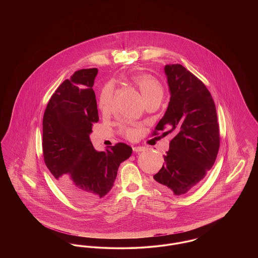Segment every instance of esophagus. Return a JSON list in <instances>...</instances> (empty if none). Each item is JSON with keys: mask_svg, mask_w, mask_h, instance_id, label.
Masks as SVG:
<instances>
[{"mask_svg": "<svg viewBox=\"0 0 258 258\" xmlns=\"http://www.w3.org/2000/svg\"><path fill=\"white\" fill-rule=\"evenodd\" d=\"M134 149V152L135 153H140V152H143L145 150V147H141V146H135L133 148Z\"/></svg>", "mask_w": 258, "mask_h": 258, "instance_id": "esophagus-1", "label": "esophagus"}]
</instances>
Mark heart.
I'll return each instance as SVG.
<instances>
[{
	"label": "heart",
	"mask_w": 258,
	"mask_h": 258,
	"mask_svg": "<svg viewBox=\"0 0 258 258\" xmlns=\"http://www.w3.org/2000/svg\"><path fill=\"white\" fill-rule=\"evenodd\" d=\"M133 80H134L135 85L138 87V89L140 90L145 101L150 98H155V97L162 98V95H163L162 86L160 82L152 75H149V74L136 75L134 77ZM113 92H114V87L112 83H108L102 88L100 96H99L100 108L105 109L110 106L112 99H113ZM124 134L127 136H133L135 133L132 130H125Z\"/></svg>",
	"instance_id": "obj_1"
}]
</instances>
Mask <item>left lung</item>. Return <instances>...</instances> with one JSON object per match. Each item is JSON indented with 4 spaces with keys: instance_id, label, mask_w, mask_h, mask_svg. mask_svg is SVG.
<instances>
[{
    "instance_id": "left-lung-1",
    "label": "left lung",
    "mask_w": 258,
    "mask_h": 258,
    "mask_svg": "<svg viewBox=\"0 0 258 258\" xmlns=\"http://www.w3.org/2000/svg\"><path fill=\"white\" fill-rule=\"evenodd\" d=\"M164 74L170 100L155 128L173 134L165 163L155 181L165 191L180 197L194 191L214 165L220 148L216 105L208 89L180 63L166 64Z\"/></svg>"
}]
</instances>
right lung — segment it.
<instances>
[{
    "instance_id": "right-lung-1",
    "label": "right lung",
    "mask_w": 258,
    "mask_h": 258,
    "mask_svg": "<svg viewBox=\"0 0 258 258\" xmlns=\"http://www.w3.org/2000/svg\"><path fill=\"white\" fill-rule=\"evenodd\" d=\"M98 69L75 72L50 98L42 121L44 162L61 191L79 204H93L110 191L120 164L133 148L124 143L97 151L90 139L98 121L93 90Z\"/></svg>"
}]
</instances>
